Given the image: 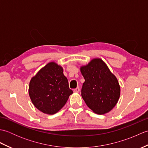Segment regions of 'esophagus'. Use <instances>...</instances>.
Returning <instances> with one entry per match:
<instances>
[{"label": "esophagus", "instance_id": "1", "mask_svg": "<svg viewBox=\"0 0 148 148\" xmlns=\"http://www.w3.org/2000/svg\"><path fill=\"white\" fill-rule=\"evenodd\" d=\"M79 91H80V88H79V87H77L76 89H74V92H76V93H79Z\"/></svg>", "mask_w": 148, "mask_h": 148}]
</instances>
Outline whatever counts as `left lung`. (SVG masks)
<instances>
[{"instance_id":"obj_1","label":"left lung","mask_w":148,"mask_h":148,"mask_svg":"<svg viewBox=\"0 0 148 148\" xmlns=\"http://www.w3.org/2000/svg\"><path fill=\"white\" fill-rule=\"evenodd\" d=\"M80 70L85 80L81 96L88 107L99 114L111 111L120 96V86L108 65L102 59L94 58Z\"/></svg>"}]
</instances>
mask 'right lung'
<instances>
[{
  "mask_svg": "<svg viewBox=\"0 0 148 148\" xmlns=\"http://www.w3.org/2000/svg\"><path fill=\"white\" fill-rule=\"evenodd\" d=\"M72 93L63 68L54 62L40 69L29 83L31 101L37 109L47 114L59 111Z\"/></svg>",
  "mask_w": 148,
  "mask_h": 148,
  "instance_id": "add662e5",
  "label": "right lung"
}]
</instances>
